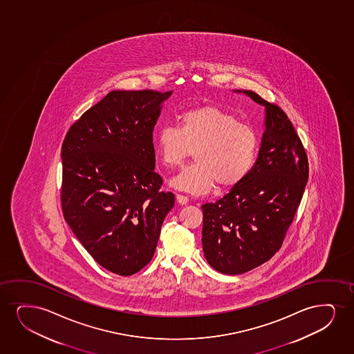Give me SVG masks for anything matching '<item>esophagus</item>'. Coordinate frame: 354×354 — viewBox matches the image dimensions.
<instances>
[{
  "mask_svg": "<svg viewBox=\"0 0 354 354\" xmlns=\"http://www.w3.org/2000/svg\"><path fill=\"white\" fill-rule=\"evenodd\" d=\"M176 197H177V201H178V203H180V205H187L189 202V197L185 196V195H182V194H177Z\"/></svg>",
  "mask_w": 354,
  "mask_h": 354,
  "instance_id": "obj_1",
  "label": "esophagus"
}]
</instances>
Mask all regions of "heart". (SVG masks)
I'll use <instances>...</instances> for the list:
<instances>
[{"instance_id":"1","label":"heart","mask_w":354,"mask_h":354,"mask_svg":"<svg viewBox=\"0 0 354 354\" xmlns=\"http://www.w3.org/2000/svg\"><path fill=\"white\" fill-rule=\"evenodd\" d=\"M259 138L251 127L223 109L206 105L183 112L179 127L164 126L154 138L161 165L175 170L194 151L195 164L171 180L174 188L194 195L242 183L255 162Z\"/></svg>"}]
</instances>
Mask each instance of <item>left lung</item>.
<instances>
[{
  "label": "left lung",
  "instance_id": "obj_1",
  "mask_svg": "<svg viewBox=\"0 0 354 354\" xmlns=\"http://www.w3.org/2000/svg\"><path fill=\"white\" fill-rule=\"evenodd\" d=\"M242 92L266 106L259 158L242 183L202 206L205 257L231 275L259 267L281 248L309 178L308 156L286 113L252 91Z\"/></svg>",
  "mask_w": 354,
  "mask_h": 354
}]
</instances>
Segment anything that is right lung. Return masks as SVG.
I'll list each match as a JSON object with an SVG mask.
<instances>
[{"label":"right lung","instance_id":"1","mask_svg":"<svg viewBox=\"0 0 354 354\" xmlns=\"http://www.w3.org/2000/svg\"><path fill=\"white\" fill-rule=\"evenodd\" d=\"M172 91H112L63 140V216L95 262L128 277L152 260L175 195L154 172L153 129Z\"/></svg>","mask_w":354,"mask_h":354}]
</instances>
